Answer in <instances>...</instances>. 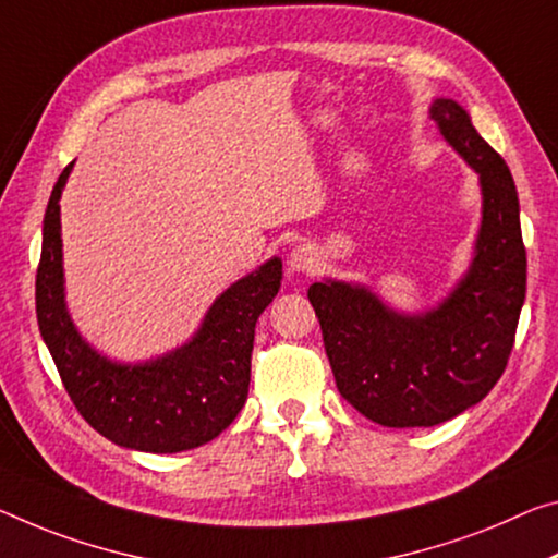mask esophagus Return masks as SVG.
Masks as SVG:
<instances>
[{"label": "esophagus", "instance_id": "obj_1", "mask_svg": "<svg viewBox=\"0 0 558 558\" xmlns=\"http://www.w3.org/2000/svg\"><path fill=\"white\" fill-rule=\"evenodd\" d=\"M317 263H320V255H317L315 245L311 243H300L290 251L288 265L293 272H313L317 268Z\"/></svg>", "mask_w": 558, "mask_h": 558}]
</instances>
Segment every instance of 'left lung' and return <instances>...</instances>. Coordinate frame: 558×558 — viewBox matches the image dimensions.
I'll use <instances>...</instances> for the list:
<instances>
[{
	"mask_svg": "<svg viewBox=\"0 0 558 558\" xmlns=\"http://www.w3.org/2000/svg\"><path fill=\"white\" fill-rule=\"evenodd\" d=\"M429 119L480 179L482 218L466 270L420 311H400L355 280L323 278L307 290L340 395L367 420L400 429L447 422L489 395L514 348L526 298L509 166L476 134L462 104L437 96Z\"/></svg>",
	"mask_w": 558,
	"mask_h": 558,
	"instance_id": "left-lung-1",
	"label": "left lung"
}]
</instances>
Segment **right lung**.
I'll return each mask as SVG.
<instances>
[{
	"label": "right lung",
	"mask_w": 558,
	"mask_h": 558,
	"mask_svg": "<svg viewBox=\"0 0 558 558\" xmlns=\"http://www.w3.org/2000/svg\"><path fill=\"white\" fill-rule=\"evenodd\" d=\"M74 161L51 191L41 228L37 320L69 397L113 445L175 454L216 439L243 410L251 385L255 323L278 295L282 260L272 255L235 280L189 340L148 360H117L88 342L66 305L61 193Z\"/></svg>",
	"instance_id": "obj_1"
}]
</instances>
